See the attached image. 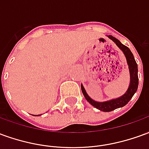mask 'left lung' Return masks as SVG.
Wrapping results in <instances>:
<instances>
[{
	"mask_svg": "<svg viewBox=\"0 0 149 149\" xmlns=\"http://www.w3.org/2000/svg\"><path fill=\"white\" fill-rule=\"evenodd\" d=\"M109 38H110L112 41H114L116 43V45L121 49L122 52H124V54L125 55V57H126V60H127V63L128 65L129 72H130V84H129V87H128L127 92L123 96L119 97V98H116V99L105 101V102H97L93 99H91L90 97H88L87 93L85 92V89L83 87V85L81 84V90H82V93L84 94L85 99L93 106L97 108V109L100 110V111H103V112H111L112 110L125 106V104H127L128 103V101L132 99V97H133L135 93L137 90L138 84H139L137 64L135 61L134 56H133V54L132 53L131 50L128 49L127 46L124 45L123 44L120 42L119 40H117L114 37H112L111 35L109 36Z\"/></svg>",
	"mask_w": 149,
	"mask_h": 149,
	"instance_id": "left-lung-1",
	"label": "left lung"
}]
</instances>
